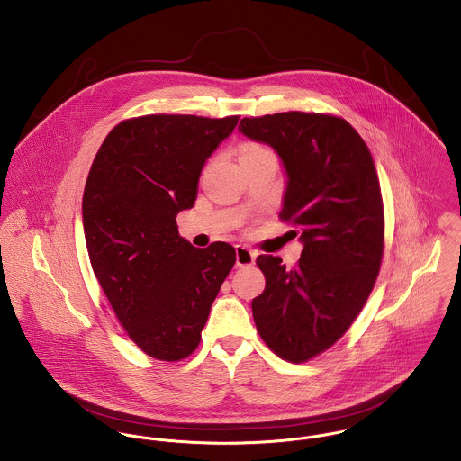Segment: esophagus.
I'll return each instance as SVG.
<instances>
[{
	"mask_svg": "<svg viewBox=\"0 0 461 461\" xmlns=\"http://www.w3.org/2000/svg\"><path fill=\"white\" fill-rule=\"evenodd\" d=\"M237 267H252L256 261V252L246 246H237Z\"/></svg>",
	"mask_w": 461,
	"mask_h": 461,
	"instance_id": "obj_1",
	"label": "esophagus"
}]
</instances>
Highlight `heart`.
I'll return each instance as SVG.
<instances>
[{
    "mask_svg": "<svg viewBox=\"0 0 461 461\" xmlns=\"http://www.w3.org/2000/svg\"><path fill=\"white\" fill-rule=\"evenodd\" d=\"M265 152H270V150L261 147V145H258V143H246L240 149V159L242 158H252V156H258V154H265Z\"/></svg>",
    "mask_w": 461,
    "mask_h": 461,
    "instance_id": "heart-1",
    "label": "heart"
}]
</instances>
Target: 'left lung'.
I'll return each mask as SVG.
<instances>
[{
    "instance_id": "8db88e82",
    "label": "left lung",
    "mask_w": 461,
    "mask_h": 461,
    "mask_svg": "<svg viewBox=\"0 0 461 461\" xmlns=\"http://www.w3.org/2000/svg\"><path fill=\"white\" fill-rule=\"evenodd\" d=\"M239 131L279 154L287 177L281 219L303 244L293 268L279 256H258L267 285L252 300V316L276 355L302 363L348 331L379 276V178L366 143L340 117L283 112L246 117Z\"/></svg>"
}]
</instances>
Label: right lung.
Segmentation results:
<instances>
[{
  "instance_id": "1",
  "label": "right lung",
  "mask_w": 461,
  "mask_h": 461,
  "mask_svg": "<svg viewBox=\"0 0 461 461\" xmlns=\"http://www.w3.org/2000/svg\"><path fill=\"white\" fill-rule=\"evenodd\" d=\"M237 115H143L119 122L89 170L82 222L93 272L145 355L178 361L202 339L235 249H196L177 213L194 205L200 174Z\"/></svg>"
}]
</instances>
